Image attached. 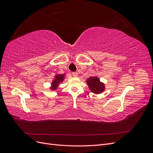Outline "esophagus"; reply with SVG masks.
<instances>
[{
  "instance_id": "34e87169",
  "label": "esophagus",
  "mask_w": 153,
  "mask_h": 153,
  "mask_svg": "<svg viewBox=\"0 0 153 153\" xmlns=\"http://www.w3.org/2000/svg\"><path fill=\"white\" fill-rule=\"evenodd\" d=\"M72 75L74 77H77L78 76V73H76V72H73V73H72Z\"/></svg>"
}]
</instances>
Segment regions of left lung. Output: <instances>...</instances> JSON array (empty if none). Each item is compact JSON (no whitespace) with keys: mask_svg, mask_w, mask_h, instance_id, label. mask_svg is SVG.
<instances>
[{"mask_svg":"<svg viewBox=\"0 0 153 153\" xmlns=\"http://www.w3.org/2000/svg\"><path fill=\"white\" fill-rule=\"evenodd\" d=\"M90 91L94 94H100L105 89V84L101 82L100 78L97 76H91L86 80Z\"/></svg>","mask_w":153,"mask_h":153,"instance_id":"8db88e82","label":"left lung"}]
</instances>
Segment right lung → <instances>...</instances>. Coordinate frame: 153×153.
<instances>
[{
  "label": "right lung",
  "instance_id": "add662e5",
  "mask_svg": "<svg viewBox=\"0 0 153 153\" xmlns=\"http://www.w3.org/2000/svg\"><path fill=\"white\" fill-rule=\"evenodd\" d=\"M65 76H66L65 74H59V75H55L52 83H51V86L50 87V89L51 91L56 90L58 88L59 84L64 81V78H65Z\"/></svg>",
  "mask_w": 153,
  "mask_h": 153
}]
</instances>
